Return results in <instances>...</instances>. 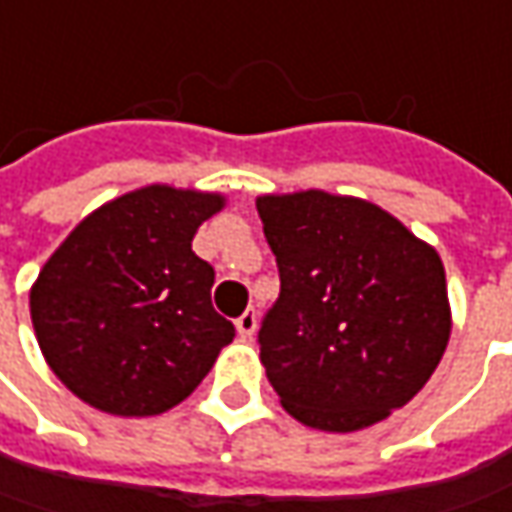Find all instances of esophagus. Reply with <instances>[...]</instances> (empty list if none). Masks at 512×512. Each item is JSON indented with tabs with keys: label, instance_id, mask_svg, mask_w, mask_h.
<instances>
[{
	"label": "esophagus",
	"instance_id": "1",
	"mask_svg": "<svg viewBox=\"0 0 512 512\" xmlns=\"http://www.w3.org/2000/svg\"><path fill=\"white\" fill-rule=\"evenodd\" d=\"M234 323H237V335H240L243 341H249L257 329V312L255 309H246V312H243V315H240Z\"/></svg>",
	"mask_w": 512,
	"mask_h": 512
}]
</instances>
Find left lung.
<instances>
[{
	"label": "left lung",
	"mask_w": 512,
	"mask_h": 512,
	"mask_svg": "<svg viewBox=\"0 0 512 512\" xmlns=\"http://www.w3.org/2000/svg\"><path fill=\"white\" fill-rule=\"evenodd\" d=\"M280 295L257 332L283 410L326 433L384 421L430 381L450 341L444 263L358 197H257Z\"/></svg>",
	"instance_id": "8db88e82"
}]
</instances>
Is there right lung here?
<instances>
[{
	"mask_svg": "<svg viewBox=\"0 0 512 512\" xmlns=\"http://www.w3.org/2000/svg\"><path fill=\"white\" fill-rule=\"evenodd\" d=\"M223 206V194L145 186L88 214L48 257L31 289L36 341L85 404L160 415L232 344V321L212 306L214 269L191 252Z\"/></svg>",
	"mask_w": 512,
	"mask_h": 512,
	"instance_id": "1",
	"label": "right lung"
}]
</instances>
